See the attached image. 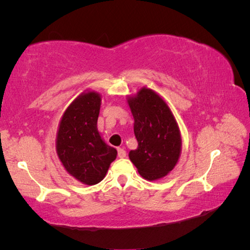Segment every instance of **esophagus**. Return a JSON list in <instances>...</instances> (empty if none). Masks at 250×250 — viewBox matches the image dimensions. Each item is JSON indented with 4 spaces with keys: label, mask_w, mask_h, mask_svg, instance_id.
I'll return each instance as SVG.
<instances>
[{
    "label": "esophagus",
    "mask_w": 250,
    "mask_h": 250,
    "mask_svg": "<svg viewBox=\"0 0 250 250\" xmlns=\"http://www.w3.org/2000/svg\"><path fill=\"white\" fill-rule=\"evenodd\" d=\"M125 155H126L125 151L124 149H121V147H118V156H119L120 159H124L125 158Z\"/></svg>",
    "instance_id": "1"
}]
</instances>
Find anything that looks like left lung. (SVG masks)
I'll return each mask as SVG.
<instances>
[{
	"mask_svg": "<svg viewBox=\"0 0 250 250\" xmlns=\"http://www.w3.org/2000/svg\"><path fill=\"white\" fill-rule=\"evenodd\" d=\"M134 118L138 147L129 158L140 175L149 181L166 176L181 153V135L170 108L153 90L142 88L128 100Z\"/></svg>",
	"mask_w": 250,
	"mask_h": 250,
	"instance_id": "1",
	"label": "left lung"
}]
</instances>
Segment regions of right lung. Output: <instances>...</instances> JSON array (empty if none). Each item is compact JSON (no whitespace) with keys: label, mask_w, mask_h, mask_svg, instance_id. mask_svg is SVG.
I'll list each match as a JSON object with an SVG mask.
<instances>
[{"label":"right lung","mask_w":250,"mask_h":250,"mask_svg":"<svg viewBox=\"0 0 250 250\" xmlns=\"http://www.w3.org/2000/svg\"><path fill=\"white\" fill-rule=\"evenodd\" d=\"M100 96L95 91L76 98L62 116L56 150L66 171L87 185L103 181L117 150L101 139L97 129Z\"/></svg>","instance_id":"obj_1"}]
</instances>
